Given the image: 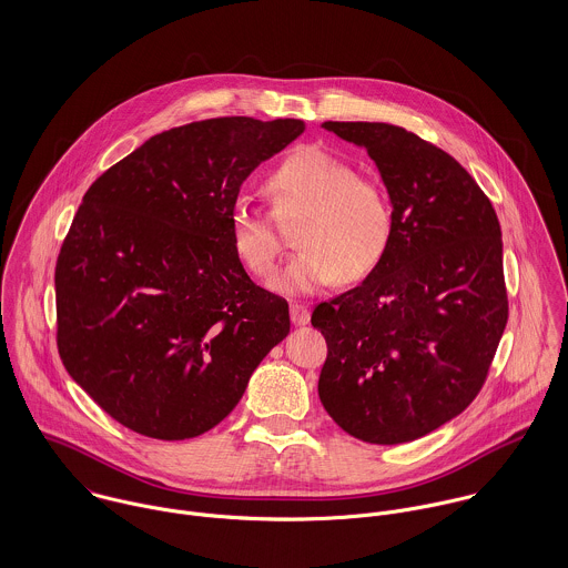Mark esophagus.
Listing matches in <instances>:
<instances>
[{
	"label": "esophagus",
	"mask_w": 568,
	"mask_h": 568,
	"mask_svg": "<svg viewBox=\"0 0 568 568\" xmlns=\"http://www.w3.org/2000/svg\"><path fill=\"white\" fill-rule=\"evenodd\" d=\"M291 322L295 325H306L311 322V311L304 304H291Z\"/></svg>",
	"instance_id": "1"
}]
</instances>
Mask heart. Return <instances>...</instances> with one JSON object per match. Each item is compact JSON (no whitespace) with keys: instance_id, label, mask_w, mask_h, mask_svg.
<instances>
[{"instance_id":"b5f03b06","label":"heart","mask_w":568,"mask_h":568,"mask_svg":"<svg viewBox=\"0 0 568 568\" xmlns=\"http://www.w3.org/2000/svg\"><path fill=\"white\" fill-rule=\"evenodd\" d=\"M273 216L293 223L300 251L271 280L282 295H313L336 277L358 282L387 255L396 214L387 187L320 146H302L273 168L266 181ZM273 216L239 199L230 210L236 255L257 277L273 273L282 236Z\"/></svg>"}]
</instances>
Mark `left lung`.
<instances>
[{
  "label": "left lung",
  "mask_w": 568,
  "mask_h": 568,
  "mask_svg": "<svg viewBox=\"0 0 568 568\" xmlns=\"http://www.w3.org/2000/svg\"><path fill=\"white\" fill-rule=\"evenodd\" d=\"M322 126L378 165L396 230L363 284L313 313L327 343L320 398L352 437L405 444L457 417L486 383L507 324L500 225L468 170L415 133Z\"/></svg>",
  "instance_id": "obj_1"
}]
</instances>
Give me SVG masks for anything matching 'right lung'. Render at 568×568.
<instances>
[{"label":"right lung","mask_w":568,"mask_h":568,"mask_svg":"<svg viewBox=\"0 0 568 568\" xmlns=\"http://www.w3.org/2000/svg\"><path fill=\"white\" fill-rule=\"evenodd\" d=\"M304 129L243 115L176 126L84 192L54 271L57 343L122 426L163 442L214 428L286 338L288 304L246 275L230 210Z\"/></svg>","instance_id":"right-lung-1"}]
</instances>
